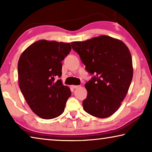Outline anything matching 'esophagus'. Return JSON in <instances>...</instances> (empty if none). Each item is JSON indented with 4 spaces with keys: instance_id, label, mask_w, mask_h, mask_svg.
I'll use <instances>...</instances> for the list:
<instances>
[{
    "instance_id": "obj_1",
    "label": "esophagus",
    "mask_w": 152,
    "mask_h": 152,
    "mask_svg": "<svg viewBox=\"0 0 152 152\" xmlns=\"http://www.w3.org/2000/svg\"><path fill=\"white\" fill-rule=\"evenodd\" d=\"M80 86H78V85H72L71 86V87L72 88H78Z\"/></svg>"
}]
</instances>
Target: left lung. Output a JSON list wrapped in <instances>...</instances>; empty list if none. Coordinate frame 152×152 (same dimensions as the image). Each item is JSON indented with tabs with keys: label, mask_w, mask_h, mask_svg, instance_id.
Returning <instances> with one entry per match:
<instances>
[{
	"label": "left lung",
	"mask_w": 152,
	"mask_h": 152,
	"mask_svg": "<svg viewBox=\"0 0 152 152\" xmlns=\"http://www.w3.org/2000/svg\"><path fill=\"white\" fill-rule=\"evenodd\" d=\"M90 74L85 84L87 96L84 110L98 118H107L117 111L127 94L133 78L132 55L121 40L101 35L84 42L71 43Z\"/></svg>",
	"instance_id": "1"
}]
</instances>
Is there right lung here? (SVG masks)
Wrapping results in <instances>:
<instances>
[{
  "label": "right lung",
  "instance_id": "obj_1",
  "mask_svg": "<svg viewBox=\"0 0 152 152\" xmlns=\"http://www.w3.org/2000/svg\"><path fill=\"white\" fill-rule=\"evenodd\" d=\"M69 43L39 40L20 55L18 77L20 91L33 112L44 119L60 116L71 96L60 79L62 61L71 50Z\"/></svg>",
  "mask_w": 152,
  "mask_h": 152
}]
</instances>
